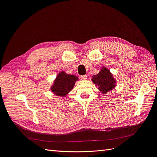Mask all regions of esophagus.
Returning <instances> with one entry per match:
<instances>
[{
  "mask_svg": "<svg viewBox=\"0 0 157 157\" xmlns=\"http://www.w3.org/2000/svg\"><path fill=\"white\" fill-rule=\"evenodd\" d=\"M80 78H81L82 80H87L88 77H87V75H82V76H80Z\"/></svg>",
  "mask_w": 157,
  "mask_h": 157,
  "instance_id": "esophagus-1",
  "label": "esophagus"
}]
</instances>
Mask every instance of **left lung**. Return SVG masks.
Instances as JSON below:
<instances>
[{
  "instance_id": "8db88e82",
  "label": "left lung",
  "mask_w": 157,
  "mask_h": 157,
  "mask_svg": "<svg viewBox=\"0 0 157 157\" xmlns=\"http://www.w3.org/2000/svg\"><path fill=\"white\" fill-rule=\"evenodd\" d=\"M92 81L98 86V89L102 94H106L116 87L117 81L113 75L105 66H103L99 72L92 76Z\"/></svg>"
}]
</instances>
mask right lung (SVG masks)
<instances>
[{
	"label": "right lung",
	"instance_id": "add662e5",
	"mask_svg": "<svg viewBox=\"0 0 157 157\" xmlns=\"http://www.w3.org/2000/svg\"><path fill=\"white\" fill-rule=\"evenodd\" d=\"M78 80V78L76 75L67 74L65 71H61L57 75L50 87L51 92L58 97H66L73 89L75 82Z\"/></svg>",
	"mask_w": 157,
	"mask_h": 157
}]
</instances>
